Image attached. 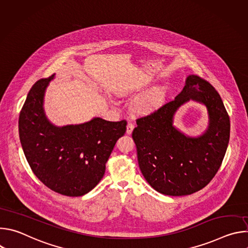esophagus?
I'll return each mask as SVG.
<instances>
[{"label": "esophagus", "mask_w": 248, "mask_h": 248, "mask_svg": "<svg viewBox=\"0 0 248 248\" xmlns=\"http://www.w3.org/2000/svg\"><path fill=\"white\" fill-rule=\"evenodd\" d=\"M133 129H134V124H132L131 123H128L127 125H126V133L127 134H131Z\"/></svg>", "instance_id": "1"}]
</instances>
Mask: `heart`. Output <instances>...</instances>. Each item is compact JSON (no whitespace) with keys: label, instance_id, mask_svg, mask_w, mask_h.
Instances as JSON below:
<instances>
[{"label":"heart","instance_id":"obj_1","mask_svg":"<svg viewBox=\"0 0 248 248\" xmlns=\"http://www.w3.org/2000/svg\"><path fill=\"white\" fill-rule=\"evenodd\" d=\"M163 97L164 93L161 90H155L141 99L137 103L136 108L141 114H150L159 107Z\"/></svg>","mask_w":248,"mask_h":248}]
</instances>
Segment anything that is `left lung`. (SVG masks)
Segmentation results:
<instances>
[{
	"instance_id": "obj_1",
	"label": "left lung",
	"mask_w": 248,
	"mask_h": 248,
	"mask_svg": "<svg viewBox=\"0 0 248 248\" xmlns=\"http://www.w3.org/2000/svg\"><path fill=\"white\" fill-rule=\"evenodd\" d=\"M190 99L204 104L208 114V126L198 137H189L173 124L175 113ZM136 124L132 138L138 165L158 192L192 194L205 187L220 169L230 140V118L219 93L201 78L188 76L174 100Z\"/></svg>"
}]
</instances>
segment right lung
Segmentation results:
<instances>
[{
  "mask_svg": "<svg viewBox=\"0 0 248 248\" xmlns=\"http://www.w3.org/2000/svg\"><path fill=\"white\" fill-rule=\"evenodd\" d=\"M55 75L38 80L27 94L18 121L20 143L34 174L50 189L82 196L102 180L126 122L93 118L79 124L58 126L44 110L46 89Z\"/></svg>",
  "mask_w": 248,
  "mask_h": 248,
  "instance_id": "1",
  "label": "right lung"
}]
</instances>
